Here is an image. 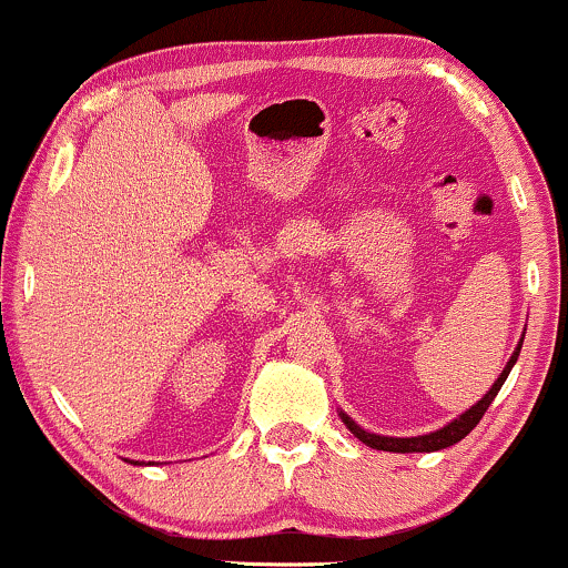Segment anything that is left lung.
<instances>
[{
	"label": "left lung",
	"mask_w": 568,
	"mask_h": 568,
	"mask_svg": "<svg viewBox=\"0 0 568 568\" xmlns=\"http://www.w3.org/2000/svg\"><path fill=\"white\" fill-rule=\"evenodd\" d=\"M520 344H524V338H520ZM520 344L515 347L510 363H507L505 371H501V376L497 382H494V387L488 389V393L480 397L478 403H475L473 408H467L465 414L459 416V419H454L452 425H446L438 433H429V435H419V438H384V435H374V433H366V429H361L355 425V422L349 419L347 414H342L344 425L349 427V433L355 435L357 440H363L366 446L376 448V452H395V454H414V452H440V448H448L454 446V443H459L462 438H467V435L473 433V427L478 425L480 419H484L486 408L491 406V400L497 397V393L501 389V384H505L507 374H510V368L515 366V361H518V352H520Z\"/></svg>",
	"instance_id": "1"
}]
</instances>
